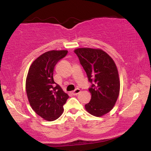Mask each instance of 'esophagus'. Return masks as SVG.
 Masks as SVG:
<instances>
[{
  "label": "esophagus",
  "mask_w": 151,
  "mask_h": 151,
  "mask_svg": "<svg viewBox=\"0 0 151 151\" xmlns=\"http://www.w3.org/2000/svg\"><path fill=\"white\" fill-rule=\"evenodd\" d=\"M81 93V90L79 88H76L75 91H73L72 92V94H73V95H77L78 94H79Z\"/></svg>",
  "instance_id": "34e87169"
}]
</instances>
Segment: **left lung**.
<instances>
[{"instance_id": "left-lung-1", "label": "left lung", "mask_w": 151, "mask_h": 151, "mask_svg": "<svg viewBox=\"0 0 151 151\" xmlns=\"http://www.w3.org/2000/svg\"><path fill=\"white\" fill-rule=\"evenodd\" d=\"M75 52L91 85L88 88L91 99L85 109L92 115L103 116L112 109L119 94L120 81L115 63L101 49L81 48Z\"/></svg>"}]
</instances>
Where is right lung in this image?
<instances>
[{"mask_svg": "<svg viewBox=\"0 0 151 151\" xmlns=\"http://www.w3.org/2000/svg\"><path fill=\"white\" fill-rule=\"evenodd\" d=\"M67 50H50L32 63L26 81V91L30 106L38 115L48 121L60 117L68 95L53 79L57 63Z\"/></svg>", "mask_w": 151, "mask_h": 151, "instance_id": "obj_1", "label": "right lung"}]
</instances>
